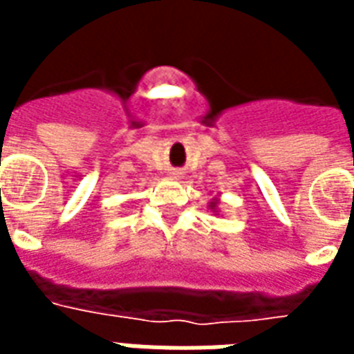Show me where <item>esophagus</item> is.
I'll list each match as a JSON object with an SVG mask.
<instances>
[{"label": "esophagus", "instance_id": "1", "mask_svg": "<svg viewBox=\"0 0 354 354\" xmlns=\"http://www.w3.org/2000/svg\"><path fill=\"white\" fill-rule=\"evenodd\" d=\"M178 174H180V172H178V171H174V172H172V176H174V178H176Z\"/></svg>", "mask_w": 354, "mask_h": 354}]
</instances>
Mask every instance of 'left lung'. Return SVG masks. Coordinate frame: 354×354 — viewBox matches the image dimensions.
<instances>
[{
	"instance_id": "obj_1",
	"label": "left lung",
	"mask_w": 354,
	"mask_h": 354,
	"mask_svg": "<svg viewBox=\"0 0 354 354\" xmlns=\"http://www.w3.org/2000/svg\"><path fill=\"white\" fill-rule=\"evenodd\" d=\"M218 205H221V198H218V196H215V198L211 200L207 207H209V209L213 211V215H218V213H221V211H218Z\"/></svg>"
}]
</instances>
